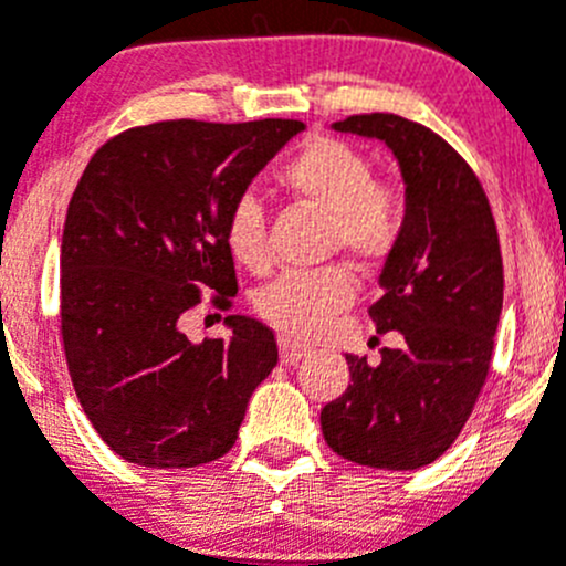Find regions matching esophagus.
<instances>
[{
	"label": "esophagus",
	"mask_w": 566,
	"mask_h": 566,
	"mask_svg": "<svg viewBox=\"0 0 566 566\" xmlns=\"http://www.w3.org/2000/svg\"><path fill=\"white\" fill-rule=\"evenodd\" d=\"M279 354H282L284 365H295V361L310 354V345L298 343L293 337H279Z\"/></svg>",
	"instance_id": "34e87169"
}]
</instances>
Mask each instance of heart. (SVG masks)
I'll use <instances>...</instances> for the list:
<instances>
[{
	"instance_id": "b5f03b06",
	"label": "heart",
	"mask_w": 566,
	"mask_h": 566,
	"mask_svg": "<svg viewBox=\"0 0 566 566\" xmlns=\"http://www.w3.org/2000/svg\"><path fill=\"white\" fill-rule=\"evenodd\" d=\"M279 185L328 216L326 245L339 249L359 265H373L392 254L403 234V199L376 182L370 160L334 137H310L298 155L279 171ZM223 243L249 271L271 265L268 216L256 196L232 201L223 218ZM356 284L348 268L323 265L287 271L256 293L254 306L279 332L312 337L354 301Z\"/></svg>"
}]
</instances>
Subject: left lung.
<instances>
[{
	"instance_id": "8db88e82",
	"label": "left lung",
	"mask_w": 566,
	"mask_h": 566,
	"mask_svg": "<svg viewBox=\"0 0 566 566\" xmlns=\"http://www.w3.org/2000/svg\"><path fill=\"white\" fill-rule=\"evenodd\" d=\"M337 132L376 137L406 185V223L378 276L376 332H400L381 361L348 354L350 384L323 406L328 448L378 470H417L462 434L492 365L503 306L495 218L473 168L429 126L348 115Z\"/></svg>"
}]
</instances>
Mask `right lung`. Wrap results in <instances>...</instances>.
I'll return each mask as SVG.
<instances>
[{
  "mask_svg": "<svg viewBox=\"0 0 566 566\" xmlns=\"http://www.w3.org/2000/svg\"><path fill=\"white\" fill-rule=\"evenodd\" d=\"M298 132L293 118L160 120L115 135L82 171L60 245V332L87 420L126 462L221 459L276 367V337L254 317L227 315L232 337L199 345L179 323L201 287L232 306L223 218Z\"/></svg>",
  "mask_w": 566,
  "mask_h": 566,
  "instance_id": "1",
  "label": "right lung"
}]
</instances>
